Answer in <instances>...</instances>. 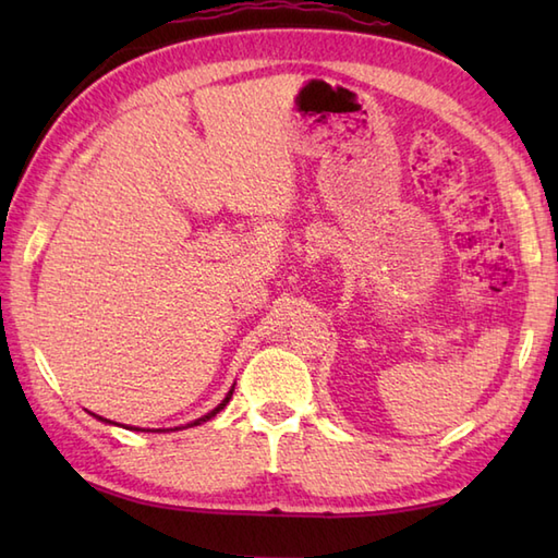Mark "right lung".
<instances>
[{
  "label": "right lung",
  "mask_w": 558,
  "mask_h": 558,
  "mask_svg": "<svg viewBox=\"0 0 558 558\" xmlns=\"http://www.w3.org/2000/svg\"><path fill=\"white\" fill-rule=\"evenodd\" d=\"M234 390V388H232ZM232 390H230V393L228 396H225V400L220 402V405L216 408V410H213V412H208V414H204V417H201V420H196V422H192V424H189V426H196V424H201V422H208L210 417H216V414L225 408V405H228V402H230V398H232ZM98 420H102V417H98ZM102 422H110V420H102ZM144 432H150V429H144ZM156 432H160V429H156Z\"/></svg>",
  "instance_id": "right-lung-1"
}]
</instances>
